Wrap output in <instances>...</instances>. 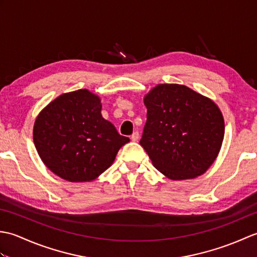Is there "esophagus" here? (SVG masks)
<instances>
[{
  "mask_svg": "<svg viewBox=\"0 0 257 257\" xmlns=\"http://www.w3.org/2000/svg\"><path fill=\"white\" fill-rule=\"evenodd\" d=\"M132 140H133V141H138V140H139V133H138V132H136V133L133 134Z\"/></svg>",
  "mask_w": 257,
  "mask_h": 257,
  "instance_id": "34e87169",
  "label": "esophagus"
}]
</instances>
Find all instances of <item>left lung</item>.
<instances>
[{
	"mask_svg": "<svg viewBox=\"0 0 257 257\" xmlns=\"http://www.w3.org/2000/svg\"><path fill=\"white\" fill-rule=\"evenodd\" d=\"M147 122L140 145L162 174L194 179L215 161L224 138L216 103L189 87L159 84L144 98Z\"/></svg>",
	"mask_w": 257,
	"mask_h": 257,
	"instance_id": "left-lung-1",
	"label": "left lung"
}]
</instances>
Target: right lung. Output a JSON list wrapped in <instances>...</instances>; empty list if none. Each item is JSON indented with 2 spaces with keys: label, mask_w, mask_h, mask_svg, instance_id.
I'll list each match as a JSON object with an SVG mask.
<instances>
[{
  "label": "right lung",
  "mask_w": 257,
  "mask_h": 257,
  "mask_svg": "<svg viewBox=\"0 0 257 257\" xmlns=\"http://www.w3.org/2000/svg\"><path fill=\"white\" fill-rule=\"evenodd\" d=\"M33 140L44 165L69 182L99 177L130 141L102 118L100 98L88 89L66 92L43 108Z\"/></svg>",
  "instance_id": "obj_1"
}]
</instances>
